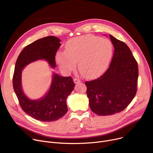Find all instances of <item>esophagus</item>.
I'll return each instance as SVG.
<instances>
[{
  "label": "esophagus",
  "instance_id": "esophagus-1",
  "mask_svg": "<svg viewBox=\"0 0 153 153\" xmlns=\"http://www.w3.org/2000/svg\"><path fill=\"white\" fill-rule=\"evenodd\" d=\"M73 80H74V82L75 83H80V82H81L80 79H76V78H74V79H73Z\"/></svg>",
  "mask_w": 153,
  "mask_h": 153
}]
</instances>
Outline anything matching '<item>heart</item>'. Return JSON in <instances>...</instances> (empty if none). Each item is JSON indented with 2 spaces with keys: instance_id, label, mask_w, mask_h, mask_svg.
<instances>
[{
  "instance_id": "heart-1",
  "label": "heart",
  "mask_w": 153,
  "mask_h": 153,
  "mask_svg": "<svg viewBox=\"0 0 153 153\" xmlns=\"http://www.w3.org/2000/svg\"><path fill=\"white\" fill-rule=\"evenodd\" d=\"M113 54V45L110 40L85 35L70 40L65 53H58L56 60L65 72L74 70L78 62L79 70L82 76L93 79L105 72Z\"/></svg>"
}]
</instances>
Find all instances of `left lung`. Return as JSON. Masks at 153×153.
Masks as SVG:
<instances>
[{
  "label": "left lung",
  "mask_w": 153,
  "mask_h": 153,
  "mask_svg": "<svg viewBox=\"0 0 153 153\" xmlns=\"http://www.w3.org/2000/svg\"><path fill=\"white\" fill-rule=\"evenodd\" d=\"M114 51L108 69L100 77L85 82L91 111L99 116L124 110L136 96L137 63L125 43L110 35Z\"/></svg>",
  "instance_id": "obj_1"
}]
</instances>
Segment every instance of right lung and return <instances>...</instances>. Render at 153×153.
Wrapping results in <instances>:
<instances>
[{"label": "right lung", "mask_w": 153, "mask_h": 153, "mask_svg": "<svg viewBox=\"0 0 153 153\" xmlns=\"http://www.w3.org/2000/svg\"><path fill=\"white\" fill-rule=\"evenodd\" d=\"M60 40L54 36H47L30 43L21 51L16 62L13 74V88L23 111L33 118L42 122H53L62 117L68 111L67 99L74 88L71 77H62L56 73L49 91L39 100H31L22 88L21 76L23 68L29 63L46 60L50 66L56 67L55 56L60 46Z\"/></svg>", "instance_id": "obj_1"}]
</instances>
